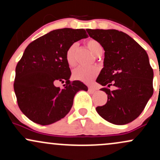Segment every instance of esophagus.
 <instances>
[{"instance_id":"1","label":"esophagus","mask_w":160,"mask_h":160,"mask_svg":"<svg viewBox=\"0 0 160 160\" xmlns=\"http://www.w3.org/2000/svg\"><path fill=\"white\" fill-rule=\"evenodd\" d=\"M88 90H89V92L93 93V92H95V90H96V89H94V88H92V87H89V88H88Z\"/></svg>"}]
</instances>
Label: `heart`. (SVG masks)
<instances>
[{
    "label": "heart",
    "mask_w": 160,
    "mask_h": 160,
    "mask_svg": "<svg viewBox=\"0 0 160 160\" xmlns=\"http://www.w3.org/2000/svg\"><path fill=\"white\" fill-rule=\"evenodd\" d=\"M86 47L91 51L92 53L95 56H98V55L101 52H102V47L99 42L94 39H89L86 42ZM76 50L77 45H71L67 49L65 53V59L66 62L70 67H74L76 65ZM99 70L96 67L92 68H82L79 67L78 68L74 69L73 71V78L75 80H80L85 83H90L93 81V80L98 76Z\"/></svg>",
    "instance_id": "b5f03b06"
}]
</instances>
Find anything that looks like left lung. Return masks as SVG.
<instances>
[{"mask_svg":"<svg viewBox=\"0 0 160 160\" xmlns=\"http://www.w3.org/2000/svg\"><path fill=\"white\" fill-rule=\"evenodd\" d=\"M104 49V68L96 82L108 95L96 111L104 120L124 125L137 118L153 93V71L146 51L131 37L115 29H87ZM113 85L117 89L111 91Z\"/></svg>","mask_w":160,"mask_h":160,"instance_id":"8db88e82","label":"left lung"}]
</instances>
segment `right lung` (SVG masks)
<instances>
[{
    "label": "right lung",
    "instance_id": "right-lung-1",
    "mask_svg": "<svg viewBox=\"0 0 160 160\" xmlns=\"http://www.w3.org/2000/svg\"><path fill=\"white\" fill-rule=\"evenodd\" d=\"M88 38L84 29L52 31L32 42L16 68L14 91L21 111L36 123L52 124L68 113L74 95L87 91L79 80L70 81L71 72L65 59L71 45ZM65 83L62 88L54 84Z\"/></svg>",
    "mask_w": 160,
    "mask_h": 160
}]
</instances>
